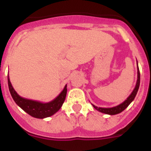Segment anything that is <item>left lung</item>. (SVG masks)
Here are the masks:
<instances>
[{"instance_id": "left-lung-1", "label": "left lung", "mask_w": 151, "mask_h": 151, "mask_svg": "<svg viewBox=\"0 0 151 151\" xmlns=\"http://www.w3.org/2000/svg\"><path fill=\"white\" fill-rule=\"evenodd\" d=\"M137 65H138V61H137ZM138 69V78H137V82H136V85L134 87L133 91L131 93L130 95L127 97V99L125 100V101L120 104L117 105L116 106H113V107H110V108H104V107H97V106H94V104H92V106H94V109L97 110V111L101 112V113H105V114H108V115H116V114H118V113H120L121 112L123 111L125 108H127V106L130 104L131 103L134 101V97H135L136 94H137V92H138V88H139L140 85V71L139 68H137Z\"/></svg>"}]
</instances>
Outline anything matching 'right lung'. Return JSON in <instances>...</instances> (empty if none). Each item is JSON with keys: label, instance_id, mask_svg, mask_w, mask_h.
<instances>
[{"label": "right lung", "instance_id": "1", "mask_svg": "<svg viewBox=\"0 0 151 151\" xmlns=\"http://www.w3.org/2000/svg\"><path fill=\"white\" fill-rule=\"evenodd\" d=\"M7 79L9 90H10V94L13 97V101H15L16 104L21 109H22L26 113L35 118L45 119L53 116L60 109L64 101L66 99L67 85H65L63 90L60 92V94L53 101L47 103H43L38 101L24 98L19 96L12 86L9 75L7 76Z\"/></svg>", "mask_w": 151, "mask_h": 151}]
</instances>
